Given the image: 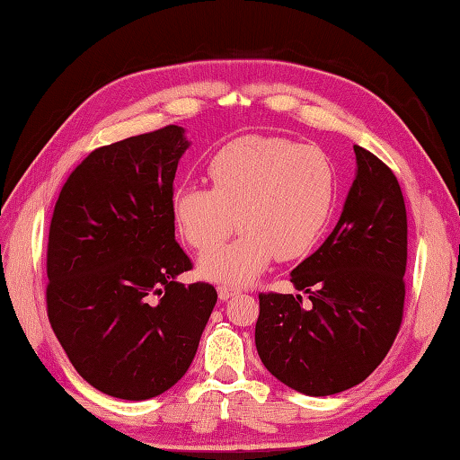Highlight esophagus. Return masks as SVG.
Listing matches in <instances>:
<instances>
[{"label":"esophagus","mask_w":460,"mask_h":460,"mask_svg":"<svg viewBox=\"0 0 460 460\" xmlns=\"http://www.w3.org/2000/svg\"><path fill=\"white\" fill-rule=\"evenodd\" d=\"M217 292H219V298H221V300H229L231 296L237 295L239 288L229 287V285H219V287H217Z\"/></svg>","instance_id":"34e87169"}]
</instances>
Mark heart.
I'll return each mask as SVG.
<instances>
[{"instance_id": "1", "label": "heart", "mask_w": 460, "mask_h": 460, "mask_svg": "<svg viewBox=\"0 0 460 460\" xmlns=\"http://www.w3.org/2000/svg\"><path fill=\"white\" fill-rule=\"evenodd\" d=\"M205 178L209 190L178 185L170 213L178 235L195 251L218 244L238 217L240 237L199 259V272L215 282L247 285L275 257L308 255L334 211L336 170L318 146L243 136L211 155Z\"/></svg>"}]
</instances>
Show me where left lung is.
<instances>
[{"instance_id":"obj_1","label":"left lung","mask_w":460,"mask_h":460,"mask_svg":"<svg viewBox=\"0 0 460 460\" xmlns=\"http://www.w3.org/2000/svg\"><path fill=\"white\" fill-rule=\"evenodd\" d=\"M358 173L340 221L290 272L302 296L261 292L255 344L282 384L334 395L374 371L402 328L407 211L399 181L377 155L354 146Z\"/></svg>"}]
</instances>
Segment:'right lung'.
<instances>
[{
	"label": "right lung",
	"instance_id": "add662e5",
	"mask_svg": "<svg viewBox=\"0 0 460 460\" xmlns=\"http://www.w3.org/2000/svg\"><path fill=\"white\" fill-rule=\"evenodd\" d=\"M180 126L93 150L68 175L49 227L47 316L65 354L99 392L142 402L178 384L217 302L175 241Z\"/></svg>",
	"mask_w": 460,
	"mask_h": 460
}]
</instances>
